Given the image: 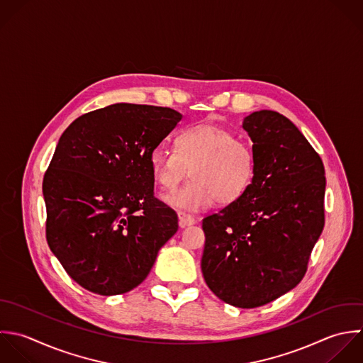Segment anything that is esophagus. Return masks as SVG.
Instances as JSON below:
<instances>
[{"label":"esophagus","mask_w":363,"mask_h":363,"mask_svg":"<svg viewBox=\"0 0 363 363\" xmlns=\"http://www.w3.org/2000/svg\"><path fill=\"white\" fill-rule=\"evenodd\" d=\"M195 218L192 215H188L185 212H178V223L179 228H186V226H192L195 225Z\"/></svg>","instance_id":"34e87169"}]
</instances>
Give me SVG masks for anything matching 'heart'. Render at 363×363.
Returning <instances> with one entry per match:
<instances>
[{"mask_svg": "<svg viewBox=\"0 0 363 363\" xmlns=\"http://www.w3.org/2000/svg\"><path fill=\"white\" fill-rule=\"evenodd\" d=\"M177 151L157 150L151 169L161 189L171 191L191 175V182L162 199L167 205L199 212L215 201L228 205L239 199L252 184L255 154L252 147L218 124L203 123L184 130L175 140Z\"/></svg>", "mask_w": 363, "mask_h": 363, "instance_id": "b5f03b06", "label": "heart"}]
</instances>
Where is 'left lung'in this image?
I'll list each match as a JSON object with an SVG mask.
<instances>
[{
    "label": "left lung",
    "mask_w": 363,
    "mask_h": 363,
    "mask_svg": "<svg viewBox=\"0 0 363 363\" xmlns=\"http://www.w3.org/2000/svg\"><path fill=\"white\" fill-rule=\"evenodd\" d=\"M253 141L255 175L245 194L202 220V274L226 304L256 308L304 277L324 229L325 169L283 114L255 111L242 125Z\"/></svg>",
    "instance_id": "obj_1"
}]
</instances>
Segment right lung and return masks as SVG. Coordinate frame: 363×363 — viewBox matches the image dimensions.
I'll return each instance as SVG.
<instances>
[{"mask_svg": "<svg viewBox=\"0 0 363 363\" xmlns=\"http://www.w3.org/2000/svg\"><path fill=\"white\" fill-rule=\"evenodd\" d=\"M181 118L169 107L116 103L60 135L42 184L46 240L83 289H135L177 233V213L154 196L151 157Z\"/></svg>", "mask_w": 363, "mask_h": 363, "instance_id": "add662e5", "label": "right lung"}]
</instances>
